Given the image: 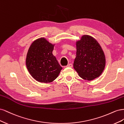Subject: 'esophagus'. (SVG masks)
<instances>
[{
  "label": "esophagus",
  "mask_w": 124,
  "mask_h": 124,
  "mask_svg": "<svg viewBox=\"0 0 124 124\" xmlns=\"http://www.w3.org/2000/svg\"><path fill=\"white\" fill-rule=\"evenodd\" d=\"M66 67H70V68H71V67H72V63H69V64H68Z\"/></svg>",
  "instance_id": "obj_1"
}]
</instances>
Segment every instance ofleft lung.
<instances>
[{"mask_svg":"<svg viewBox=\"0 0 124 124\" xmlns=\"http://www.w3.org/2000/svg\"><path fill=\"white\" fill-rule=\"evenodd\" d=\"M106 58L98 42L84 35L77 42V56L73 68L84 80L91 81L99 77L104 69Z\"/></svg>","mask_w":124,"mask_h":124,"instance_id":"left-lung-1","label":"left lung"}]
</instances>
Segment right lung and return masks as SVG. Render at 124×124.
<instances>
[{"label": "right lung", "mask_w": 124, "mask_h": 124, "mask_svg": "<svg viewBox=\"0 0 124 124\" xmlns=\"http://www.w3.org/2000/svg\"><path fill=\"white\" fill-rule=\"evenodd\" d=\"M54 46L44 38L35 40L30 46L26 64L31 76L42 83L55 80L62 69L52 54Z\"/></svg>", "instance_id": "right-lung-1"}]
</instances>
